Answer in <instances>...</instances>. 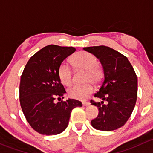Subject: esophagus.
Listing matches in <instances>:
<instances>
[{
    "mask_svg": "<svg viewBox=\"0 0 153 153\" xmlns=\"http://www.w3.org/2000/svg\"><path fill=\"white\" fill-rule=\"evenodd\" d=\"M90 105V103L88 102H82V105L83 106H85V107H87V106H88V105Z\"/></svg>",
    "mask_w": 153,
    "mask_h": 153,
    "instance_id": "obj_1",
    "label": "esophagus"
}]
</instances>
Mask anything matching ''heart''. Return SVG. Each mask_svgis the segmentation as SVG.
<instances>
[{
	"label": "heart",
	"instance_id": "1",
	"mask_svg": "<svg viewBox=\"0 0 153 153\" xmlns=\"http://www.w3.org/2000/svg\"><path fill=\"white\" fill-rule=\"evenodd\" d=\"M74 65L79 69L87 71L86 82L99 83L102 76V71L99 66L97 59L92 53L87 51H79L73 56L71 59ZM58 76L61 82L65 86L72 84V70L71 66L66 62H62L58 68ZM94 92V87L91 84L84 86L75 85L68 91V96L78 100H85Z\"/></svg>",
	"mask_w": 153,
	"mask_h": 153
}]
</instances>
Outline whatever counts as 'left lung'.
I'll return each mask as SVG.
<instances>
[{
	"mask_svg": "<svg viewBox=\"0 0 153 153\" xmlns=\"http://www.w3.org/2000/svg\"><path fill=\"white\" fill-rule=\"evenodd\" d=\"M100 59L104 71V79L94 97L101 102L91 100L99 109V114L91 121L97 130L112 131L120 128L127 122L137 100V76L125 56L105 45L83 48ZM107 100V103H103Z\"/></svg>",
	"mask_w": 153,
	"mask_h": 153,
	"instance_id": "left-lung-1",
	"label": "left lung"
}]
</instances>
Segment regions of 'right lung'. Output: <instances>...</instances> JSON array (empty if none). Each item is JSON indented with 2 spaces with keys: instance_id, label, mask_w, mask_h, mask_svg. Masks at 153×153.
<instances>
[{
  "instance_id": "right-lung-1",
  "label": "right lung",
  "mask_w": 153,
  "mask_h": 153,
  "mask_svg": "<svg viewBox=\"0 0 153 153\" xmlns=\"http://www.w3.org/2000/svg\"><path fill=\"white\" fill-rule=\"evenodd\" d=\"M76 51L74 47L49 45L34 53L21 75L20 102L31 127L42 135H57L68 125L74 108L82 107L79 101L68 99L55 103L56 97L65 94L58 76V68L64 59Z\"/></svg>"
}]
</instances>
